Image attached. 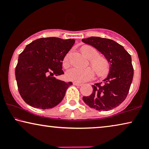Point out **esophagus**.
Instances as JSON below:
<instances>
[{
  "label": "esophagus",
  "instance_id": "esophagus-1",
  "mask_svg": "<svg viewBox=\"0 0 149 149\" xmlns=\"http://www.w3.org/2000/svg\"><path fill=\"white\" fill-rule=\"evenodd\" d=\"M73 85H76V86H81V85H82L83 84H81V83H76V82H74L73 83Z\"/></svg>",
  "mask_w": 149,
  "mask_h": 149
}]
</instances>
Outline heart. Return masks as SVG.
Here are the masks:
<instances>
[{"instance_id":"heart-1","label":"heart","mask_w":149,"mask_h":149,"mask_svg":"<svg viewBox=\"0 0 149 149\" xmlns=\"http://www.w3.org/2000/svg\"><path fill=\"white\" fill-rule=\"evenodd\" d=\"M81 52L84 56L89 59V64L95 70V72L98 77H104L109 71L110 66L109 61L105 57L97 56V51L93 47L89 45L83 46L81 48ZM62 65L64 68L69 66V54H66L63 59ZM68 80L76 83H84L91 80L94 77V71L90 67L85 68H72L66 73Z\"/></svg>"}]
</instances>
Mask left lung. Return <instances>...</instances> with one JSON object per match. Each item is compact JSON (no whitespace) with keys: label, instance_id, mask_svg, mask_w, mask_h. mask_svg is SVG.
Wrapping results in <instances>:
<instances>
[{"label":"left lung","instance_id":"left-lung-1","mask_svg":"<svg viewBox=\"0 0 149 149\" xmlns=\"http://www.w3.org/2000/svg\"><path fill=\"white\" fill-rule=\"evenodd\" d=\"M82 41L102 54L110 63V70L102 82L92 85L93 92L83 97L84 102L97 111H108L119 106L129 92L134 76L131 56L124 47L111 39L91 36Z\"/></svg>","mask_w":149,"mask_h":149}]
</instances>
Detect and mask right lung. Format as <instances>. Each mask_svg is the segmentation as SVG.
I'll use <instances>...</instances> for the list:
<instances>
[{"label": "right lung", "instance_id": "right-lung-1", "mask_svg": "<svg viewBox=\"0 0 149 149\" xmlns=\"http://www.w3.org/2000/svg\"><path fill=\"white\" fill-rule=\"evenodd\" d=\"M74 39L40 38L28 44L19 55L15 68L18 90L22 99L32 107L52 109L64 98L72 82L58 80L63 74L62 61Z\"/></svg>", "mask_w": 149, "mask_h": 149}]
</instances>
